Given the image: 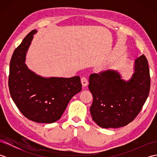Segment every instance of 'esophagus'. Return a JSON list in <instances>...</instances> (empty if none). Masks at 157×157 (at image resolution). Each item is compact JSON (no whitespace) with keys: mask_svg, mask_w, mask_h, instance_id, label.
Listing matches in <instances>:
<instances>
[{"mask_svg":"<svg viewBox=\"0 0 157 157\" xmlns=\"http://www.w3.org/2000/svg\"><path fill=\"white\" fill-rule=\"evenodd\" d=\"M81 82H82V86H84V87H86V86H87L88 84V79L86 78V77H83L81 79Z\"/></svg>","mask_w":157,"mask_h":157,"instance_id":"34e87169","label":"esophagus"}]
</instances>
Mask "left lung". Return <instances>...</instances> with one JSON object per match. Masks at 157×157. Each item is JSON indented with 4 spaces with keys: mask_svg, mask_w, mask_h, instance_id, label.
Wrapping results in <instances>:
<instances>
[{
    "mask_svg": "<svg viewBox=\"0 0 157 157\" xmlns=\"http://www.w3.org/2000/svg\"><path fill=\"white\" fill-rule=\"evenodd\" d=\"M88 88L93 96L90 108L93 121L102 128L127 125L140 112L148 98L151 78L148 61L142 55L134 63L129 80L115 70L90 75Z\"/></svg>",
    "mask_w": 157,
    "mask_h": 157,
    "instance_id": "8db88e82",
    "label": "left lung"
}]
</instances>
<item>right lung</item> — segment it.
<instances>
[{
	"label": "right lung",
	"mask_w": 157,
	"mask_h": 157,
	"mask_svg": "<svg viewBox=\"0 0 157 157\" xmlns=\"http://www.w3.org/2000/svg\"><path fill=\"white\" fill-rule=\"evenodd\" d=\"M37 32L25 36L10 62L9 88L13 101L26 118L36 123L58 121L72 97L82 90L80 78H44L25 64L26 54Z\"/></svg>",
	"instance_id": "obj_1"
}]
</instances>
